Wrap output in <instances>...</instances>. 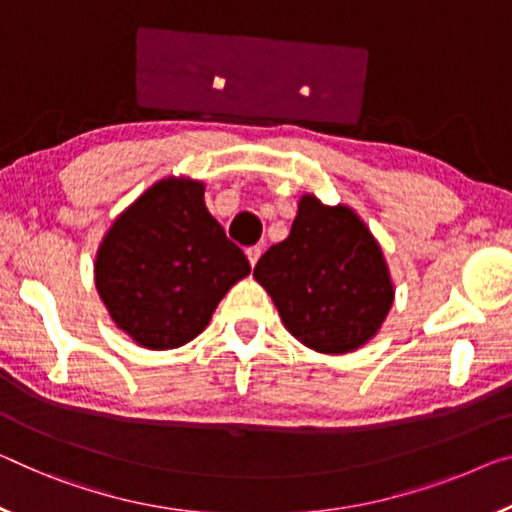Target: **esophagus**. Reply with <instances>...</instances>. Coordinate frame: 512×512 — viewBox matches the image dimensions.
<instances>
[{
  "label": "esophagus",
  "instance_id": "1",
  "mask_svg": "<svg viewBox=\"0 0 512 512\" xmlns=\"http://www.w3.org/2000/svg\"><path fill=\"white\" fill-rule=\"evenodd\" d=\"M261 254H263L261 247H249V249H247V258H249V265H251V267H254V265L258 263V258H261Z\"/></svg>",
  "mask_w": 512,
  "mask_h": 512
}]
</instances>
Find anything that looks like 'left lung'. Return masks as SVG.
<instances>
[{"instance_id":"8db88e82","label":"left lung","mask_w":512,"mask_h":512,"mask_svg":"<svg viewBox=\"0 0 512 512\" xmlns=\"http://www.w3.org/2000/svg\"><path fill=\"white\" fill-rule=\"evenodd\" d=\"M283 327L306 348L345 355L366 345L387 320L391 272L380 242L350 206L302 194L290 235L254 267Z\"/></svg>"}]
</instances>
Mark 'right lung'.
Wrapping results in <instances>:
<instances>
[{"label":"right lung","mask_w":512,"mask_h":512,"mask_svg":"<svg viewBox=\"0 0 512 512\" xmlns=\"http://www.w3.org/2000/svg\"><path fill=\"white\" fill-rule=\"evenodd\" d=\"M206 183L167 176L114 219L93 263L109 318L146 350L199 336L229 290L251 272L203 201Z\"/></svg>","instance_id":"1"}]
</instances>
